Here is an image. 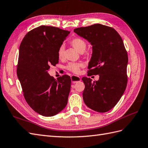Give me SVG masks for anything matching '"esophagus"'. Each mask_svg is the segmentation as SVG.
Segmentation results:
<instances>
[{"label":"esophagus","mask_w":148,"mask_h":148,"mask_svg":"<svg viewBox=\"0 0 148 148\" xmlns=\"http://www.w3.org/2000/svg\"><path fill=\"white\" fill-rule=\"evenodd\" d=\"M81 80V77H79V76H77V75H72L71 76V81L73 82V83H76L79 81H80Z\"/></svg>","instance_id":"obj_1"}]
</instances>
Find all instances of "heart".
I'll return each instance as SVG.
<instances>
[{"mask_svg": "<svg viewBox=\"0 0 148 148\" xmlns=\"http://www.w3.org/2000/svg\"><path fill=\"white\" fill-rule=\"evenodd\" d=\"M72 46L74 47L77 51L79 52H84L86 50L87 47V43L86 42L80 37H75L72 39L70 42ZM64 45H61L59 47L58 51V58L61 59L64 58ZM83 66V64L82 63L79 62H69L66 66V69L72 73H79L80 71V69Z\"/></svg>", "mask_w": 148, "mask_h": 148, "instance_id": "heart-1", "label": "heart"}]
</instances>
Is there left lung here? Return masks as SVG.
<instances>
[{
	"instance_id": "8db88e82",
	"label": "left lung",
	"mask_w": 148,
	"mask_h": 148,
	"mask_svg": "<svg viewBox=\"0 0 148 148\" xmlns=\"http://www.w3.org/2000/svg\"><path fill=\"white\" fill-rule=\"evenodd\" d=\"M74 32L92 45L88 73L99 75L94 82L82 78L84 103L95 111L108 112L118 103L127 86L128 57L122 38L114 29L99 24L76 28Z\"/></svg>"
}]
</instances>
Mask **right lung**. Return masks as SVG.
<instances>
[{"label":"right lung","mask_w":148,"mask_h":148,"mask_svg":"<svg viewBox=\"0 0 148 148\" xmlns=\"http://www.w3.org/2000/svg\"><path fill=\"white\" fill-rule=\"evenodd\" d=\"M70 32L52 26L40 25L25 36L19 47L17 74L27 104L34 111L53 116L66 106L71 77L57 79L47 73L59 62L58 51Z\"/></svg>","instance_id":"1"}]
</instances>
